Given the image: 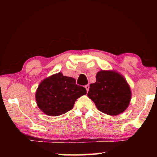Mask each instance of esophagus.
<instances>
[{
	"label": "esophagus",
	"mask_w": 157,
	"mask_h": 157,
	"mask_svg": "<svg viewBox=\"0 0 157 157\" xmlns=\"http://www.w3.org/2000/svg\"><path fill=\"white\" fill-rule=\"evenodd\" d=\"M85 88H86V91L88 92L89 90V84L86 85V86H85Z\"/></svg>",
	"instance_id": "34e87169"
}]
</instances>
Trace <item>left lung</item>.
Listing matches in <instances>:
<instances>
[{
  "label": "left lung",
  "mask_w": 157,
  "mask_h": 157,
  "mask_svg": "<svg viewBox=\"0 0 157 157\" xmlns=\"http://www.w3.org/2000/svg\"><path fill=\"white\" fill-rule=\"evenodd\" d=\"M87 95L94 101L98 110L116 116L128 107L131 90L120 74L111 71H100L96 74V82L90 84Z\"/></svg>",
  "instance_id": "8db88e82"
}]
</instances>
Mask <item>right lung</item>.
I'll return each mask as SVG.
<instances>
[{
  "label": "right lung",
  "instance_id": "obj_1",
  "mask_svg": "<svg viewBox=\"0 0 157 157\" xmlns=\"http://www.w3.org/2000/svg\"><path fill=\"white\" fill-rule=\"evenodd\" d=\"M86 94L83 86L76 84L73 78L58 73L42 81L36 91L39 108L50 116H57L71 110L75 102Z\"/></svg>",
  "mask_w": 157,
  "mask_h": 157
}]
</instances>
